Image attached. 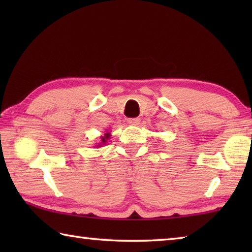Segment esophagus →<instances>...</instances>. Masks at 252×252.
<instances>
[{"label":"esophagus","instance_id":"esophagus-1","mask_svg":"<svg viewBox=\"0 0 252 252\" xmlns=\"http://www.w3.org/2000/svg\"><path fill=\"white\" fill-rule=\"evenodd\" d=\"M140 118H131V119H127V123L132 126H138L140 123Z\"/></svg>","mask_w":252,"mask_h":252}]
</instances>
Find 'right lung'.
Returning <instances> with one entry per match:
<instances>
[{
	"instance_id": "1",
	"label": "right lung",
	"mask_w": 252,
	"mask_h": 252,
	"mask_svg": "<svg viewBox=\"0 0 252 252\" xmlns=\"http://www.w3.org/2000/svg\"><path fill=\"white\" fill-rule=\"evenodd\" d=\"M109 138H110V133H108V132H106V133L104 134V136H102V138H101V143L99 144V147H101V144H105L106 140H108Z\"/></svg>"
}]
</instances>
